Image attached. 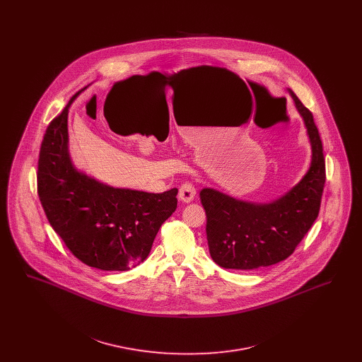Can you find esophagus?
I'll use <instances>...</instances> for the list:
<instances>
[{"label": "esophagus", "instance_id": "esophagus-1", "mask_svg": "<svg viewBox=\"0 0 362 362\" xmlns=\"http://www.w3.org/2000/svg\"><path fill=\"white\" fill-rule=\"evenodd\" d=\"M195 194H197L195 186H194L191 182H186V183H183V185L179 187L177 197H179V199H180L182 202L189 204L191 201H194Z\"/></svg>", "mask_w": 362, "mask_h": 362}]
</instances>
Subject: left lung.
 <instances>
[{
	"label": "left lung",
	"mask_w": 362,
	"mask_h": 362,
	"mask_svg": "<svg viewBox=\"0 0 362 362\" xmlns=\"http://www.w3.org/2000/svg\"><path fill=\"white\" fill-rule=\"evenodd\" d=\"M291 93L312 145V163L301 182L269 205L238 201L216 189L199 192L206 211L209 251L225 269L252 270L289 258L319 216L326 183L323 144L312 112Z\"/></svg>",
	"instance_id": "obj_1"
}]
</instances>
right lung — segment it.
I'll return each instance as SVG.
<instances>
[{
  "mask_svg": "<svg viewBox=\"0 0 362 362\" xmlns=\"http://www.w3.org/2000/svg\"><path fill=\"white\" fill-rule=\"evenodd\" d=\"M43 136L37 160V195L46 217L70 252L105 272L144 262L160 226L177 207V189L161 194L114 189L77 173L68 153V111Z\"/></svg>",
  "mask_w": 362,
  "mask_h": 362,
  "instance_id": "obj_1",
  "label": "right lung"
}]
</instances>
